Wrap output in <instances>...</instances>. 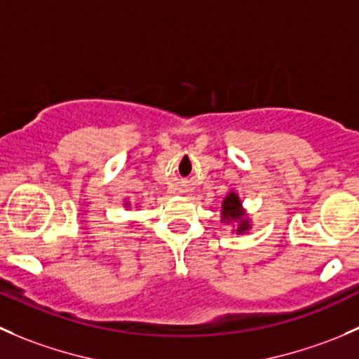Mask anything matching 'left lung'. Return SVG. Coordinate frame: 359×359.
<instances>
[{
	"label": "left lung",
	"mask_w": 359,
	"mask_h": 359,
	"mask_svg": "<svg viewBox=\"0 0 359 359\" xmlns=\"http://www.w3.org/2000/svg\"><path fill=\"white\" fill-rule=\"evenodd\" d=\"M219 215H222L219 222L225 223V225H232V232H236L237 236L248 233L251 230V226H253L250 215H248V211L244 209L239 194H237L233 188L225 195V198H223Z\"/></svg>",
	"instance_id": "1"
}]
</instances>
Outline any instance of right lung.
Returning <instances> with one entry per match:
<instances>
[{
	"label": "right lung",
	"instance_id": "right-lung-1",
	"mask_svg": "<svg viewBox=\"0 0 359 359\" xmlns=\"http://www.w3.org/2000/svg\"><path fill=\"white\" fill-rule=\"evenodd\" d=\"M123 208H127V209L130 208V202H129V198H126V201H123Z\"/></svg>",
	"mask_w": 359,
	"mask_h": 359
}]
</instances>
